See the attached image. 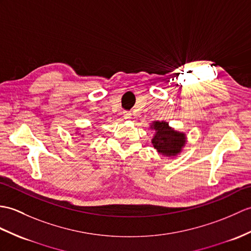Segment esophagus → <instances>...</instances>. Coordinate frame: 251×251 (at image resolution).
<instances>
[{
  "label": "esophagus",
  "instance_id": "esophagus-1",
  "mask_svg": "<svg viewBox=\"0 0 251 251\" xmlns=\"http://www.w3.org/2000/svg\"><path fill=\"white\" fill-rule=\"evenodd\" d=\"M131 118V113L130 112H125V114H124V119H126V120H129Z\"/></svg>",
  "mask_w": 251,
  "mask_h": 251
}]
</instances>
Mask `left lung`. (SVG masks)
<instances>
[{
  "label": "left lung",
  "mask_w": 251,
  "mask_h": 251,
  "mask_svg": "<svg viewBox=\"0 0 251 251\" xmlns=\"http://www.w3.org/2000/svg\"><path fill=\"white\" fill-rule=\"evenodd\" d=\"M151 128L156 130L152 143L160 155L176 156L180 153L186 142V137L183 132L172 129L164 121L154 122Z\"/></svg>",
  "instance_id": "obj_1"
}]
</instances>
